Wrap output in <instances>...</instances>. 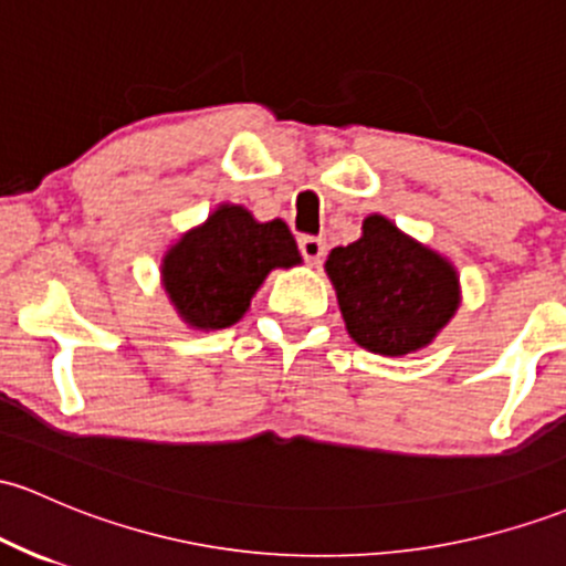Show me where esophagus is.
Returning a JSON list of instances; mask_svg holds the SVG:
<instances>
[{
	"instance_id": "34e87169",
	"label": "esophagus",
	"mask_w": 566,
	"mask_h": 566,
	"mask_svg": "<svg viewBox=\"0 0 566 566\" xmlns=\"http://www.w3.org/2000/svg\"><path fill=\"white\" fill-rule=\"evenodd\" d=\"M297 247H301V254L306 258V263L316 265L325 258V241L316 239V235H301V239H297Z\"/></svg>"
}]
</instances>
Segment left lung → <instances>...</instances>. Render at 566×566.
<instances>
[{"label":"left lung","instance_id":"8db88e82","mask_svg":"<svg viewBox=\"0 0 566 566\" xmlns=\"http://www.w3.org/2000/svg\"><path fill=\"white\" fill-rule=\"evenodd\" d=\"M325 273L346 333L354 344L384 357L430 346L462 303L454 263L384 214L365 217L363 235L335 247Z\"/></svg>","mask_w":566,"mask_h":566}]
</instances>
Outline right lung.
Segmentation results:
<instances>
[{"label": "right lung", "instance_id": "1", "mask_svg": "<svg viewBox=\"0 0 566 566\" xmlns=\"http://www.w3.org/2000/svg\"><path fill=\"white\" fill-rule=\"evenodd\" d=\"M301 263L287 222H260L247 207L220 203L164 252L160 284L192 331H226L250 312L273 269Z\"/></svg>", "mask_w": 566, "mask_h": 566}]
</instances>
